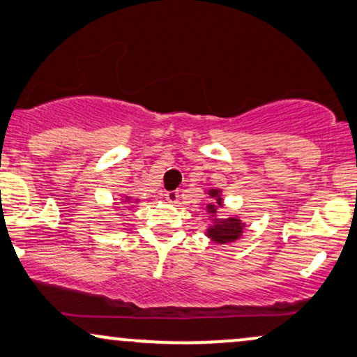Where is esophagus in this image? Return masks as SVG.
<instances>
[{
    "label": "esophagus",
    "instance_id": "esophagus-1",
    "mask_svg": "<svg viewBox=\"0 0 357 357\" xmlns=\"http://www.w3.org/2000/svg\"><path fill=\"white\" fill-rule=\"evenodd\" d=\"M165 199H167L168 204H178L179 202L178 190H168V192L165 194Z\"/></svg>",
    "mask_w": 357,
    "mask_h": 357
}]
</instances>
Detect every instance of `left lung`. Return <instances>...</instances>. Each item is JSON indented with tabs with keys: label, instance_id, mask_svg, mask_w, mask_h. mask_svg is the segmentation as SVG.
Masks as SVG:
<instances>
[{
	"label": "left lung",
	"instance_id": "1",
	"mask_svg": "<svg viewBox=\"0 0 357 357\" xmlns=\"http://www.w3.org/2000/svg\"><path fill=\"white\" fill-rule=\"evenodd\" d=\"M223 190L218 188L205 189V194L210 199V202L205 205V212L208 215V225L205 229V236L210 241L217 244H229L241 239L244 233L245 223L238 215H229V217H220L218 208H222L223 202Z\"/></svg>",
	"mask_w": 357,
	"mask_h": 357
}]
</instances>
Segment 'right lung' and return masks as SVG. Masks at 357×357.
I'll return each instance as SVG.
<instances>
[{
  "mask_svg": "<svg viewBox=\"0 0 357 357\" xmlns=\"http://www.w3.org/2000/svg\"><path fill=\"white\" fill-rule=\"evenodd\" d=\"M119 202L130 205V204H139L140 199H137V197H130V195H121V199H119ZM116 204H118V202H114L113 205H116ZM113 208H114V207H113Z\"/></svg>",
  "mask_w": 357,
  "mask_h": 357,
  "instance_id": "add662e5",
  "label": "right lung"
}]
</instances>
